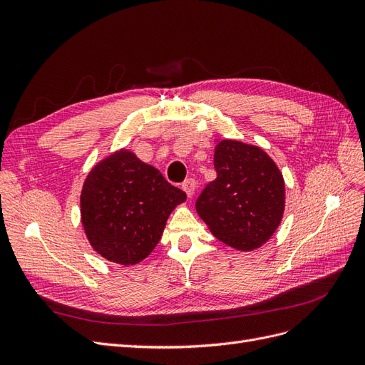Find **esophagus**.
<instances>
[{
	"mask_svg": "<svg viewBox=\"0 0 365 365\" xmlns=\"http://www.w3.org/2000/svg\"><path fill=\"white\" fill-rule=\"evenodd\" d=\"M182 190L187 193V196L192 197L193 193H195V190H196V182H195V180H192V178L185 180V181L182 182Z\"/></svg>",
	"mask_w": 365,
	"mask_h": 365,
	"instance_id": "34e87169",
	"label": "esophagus"
}]
</instances>
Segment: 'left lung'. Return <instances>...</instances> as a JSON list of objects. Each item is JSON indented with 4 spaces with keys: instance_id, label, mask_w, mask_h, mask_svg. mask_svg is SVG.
I'll return each instance as SVG.
<instances>
[{
    "instance_id": "obj_1",
    "label": "left lung",
    "mask_w": 365,
    "mask_h": 365,
    "mask_svg": "<svg viewBox=\"0 0 365 365\" xmlns=\"http://www.w3.org/2000/svg\"><path fill=\"white\" fill-rule=\"evenodd\" d=\"M216 180L196 200V212L228 247L259 248L277 230L284 208V182L260 148L220 141L215 152Z\"/></svg>"
}]
</instances>
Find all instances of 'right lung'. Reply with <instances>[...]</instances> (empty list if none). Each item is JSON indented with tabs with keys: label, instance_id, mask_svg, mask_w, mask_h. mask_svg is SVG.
I'll use <instances>...</instances> for the list:
<instances>
[{
	"label": "right lung",
	"instance_id": "right-lung-1",
	"mask_svg": "<svg viewBox=\"0 0 365 365\" xmlns=\"http://www.w3.org/2000/svg\"><path fill=\"white\" fill-rule=\"evenodd\" d=\"M185 193L134 153H113L88 175L81 196L88 240L102 257L135 264L161 239L172 210Z\"/></svg>",
	"mask_w": 365,
	"mask_h": 365
}]
</instances>
